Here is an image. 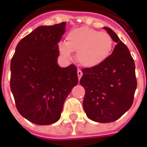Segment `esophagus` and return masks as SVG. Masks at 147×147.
<instances>
[{
	"label": "esophagus",
	"mask_w": 147,
	"mask_h": 147,
	"mask_svg": "<svg viewBox=\"0 0 147 147\" xmlns=\"http://www.w3.org/2000/svg\"><path fill=\"white\" fill-rule=\"evenodd\" d=\"M77 74H78V78H79V80H80L81 77H82V76H83V72H82V71L80 70V69H78V71H77Z\"/></svg>",
	"instance_id": "esophagus-1"
}]
</instances>
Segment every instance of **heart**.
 <instances>
[{
  "label": "heart",
  "mask_w": 147,
  "mask_h": 147,
  "mask_svg": "<svg viewBox=\"0 0 147 147\" xmlns=\"http://www.w3.org/2000/svg\"><path fill=\"white\" fill-rule=\"evenodd\" d=\"M113 40L108 33L82 27L70 30L66 42L58 44L60 54L65 59L71 58V52L76 53L80 65L87 68L103 64L112 53Z\"/></svg>",
  "instance_id": "1"
}]
</instances>
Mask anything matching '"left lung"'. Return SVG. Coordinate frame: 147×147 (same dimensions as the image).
Segmentation results:
<instances>
[{"instance_id": "left-lung-1", "label": "left lung", "mask_w": 147, "mask_h": 147, "mask_svg": "<svg viewBox=\"0 0 147 147\" xmlns=\"http://www.w3.org/2000/svg\"><path fill=\"white\" fill-rule=\"evenodd\" d=\"M103 28L117 45L103 64L82 70L80 83L86 91L83 109L87 117L98 123H110L131 108L137 82L128 48L112 29Z\"/></svg>"}]
</instances>
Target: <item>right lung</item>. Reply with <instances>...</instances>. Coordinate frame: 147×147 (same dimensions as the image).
<instances>
[{
	"mask_svg": "<svg viewBox=\"0 0 147 147\" xmlns=\"http://www.w3.org/2000/svg\"><path fill=\"white\" fill-rule=\"evenodd\" d=\"M65 27L63 22L37 27L20 41L11 61L10 87L17 110L35 124L58 121L65 99L79 82L75 65L57 64Z\"/></svg>",
	"mask_w": 147,
	"mask_h": 147,
	"instance_id": "1",
	"label": "right lung"
}]
</instances>
